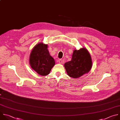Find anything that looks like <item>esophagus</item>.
Segmentation results:
<instances>
[{
	"label": "esophagus",
	"mask_w": 120,
	"mask_h": 120,
	"mask_svg": "<svg viewBox=\"0 0 120 120\" xmlns=\"http://www.w3.org/2000/svg\"><path fill=\"white\" fill-rule=\"evenodd\" d=\"M58 62H59V63L61 64H63V63H64V61H63V60H62L61 59H59L58 60Z\"/></svg>",
	"instance_id": "esophagus-1"
}]
</instances>
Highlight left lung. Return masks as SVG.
Instances as JSON below:
<instances>
[{"instance_id":"8db88e82","label":"left lung","mask_w":120,"mask_h":120,"mask_svg":"<svg viewBox=\"0 0 120 120\" xmlns=\"http://www.w3.org/2000/svg\"><path fill=\"white\" fill-rule=\"evenodd\" d=\"M92 60L88 52L85 48L74 50L71 61L64 64L68 75L73 78H78L88 73L92 67Z\"/></svg>"}]
</instances>
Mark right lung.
I'll use <instances>...</instances> for the list:
<instances>
[{"label": "right lung", "mask_w": 120, "mask_h": 120, "mask_svg": "<svg viewBox=\"0 0 120 120\" xmlns=\"http://www.w3.org/2000/svg\"><path fill=\"white\" fill-rule=\"evenodd\" d=\"M47 45L40 43L35 46L30 56L32 68L41 76L48 75L55 65V61L47 49Z\"/></svg>", "instance_id": "right-lung-1"}]
</instances>
